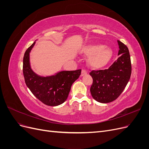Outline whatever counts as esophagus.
<instances>
[{
	"label": "esophagus",
	"instance_id": "obj_1",
	"mask_svg": "<svg viewBox=\"0 0 149 149\" xmlns=\"http://www.w3.org/2000/svg\"><path fill=\"white\" fill-rule=\"evenodd\" d=\"M87 74V72L85 70H82V71H81V77H83V76H84V75H86Z\"/></svg>",
	"mask_w": 149,
	"mask_h": 149
}]
</instances>
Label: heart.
I'll list each match as a JSON object with an SVG mask.
<instances>
[{"mask_svg":"<svg viewBox=\"0 0 149 149\" xmlns=\"http://www.w3.org/2000/svg\"><path fill=\"white\" fill-rule=\"evenodd\" d=\"M81 53L89 56L87 63L92 69L100 70L106 66L111 61L113 52L111 47L101 43L90 44L83 48Z\"/></svg>","mask_w":149,"mask_h":149,"instance_id":"b5f03b06","label":"heart"}]
</instances>
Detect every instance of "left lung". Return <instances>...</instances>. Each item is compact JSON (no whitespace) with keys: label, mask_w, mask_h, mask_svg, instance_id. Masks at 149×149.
Instances as JSON below:
<instances>
[{"label":"left lung","mask_w":149,"mask_h":149,"mask_svg":"<svg viewBox=\"0 0 149 149\" xmlns=\"http://www.w3.org/2000/svg\"><path fill=\"white\" fill-rule=\"evenodd\" d=\"M119 58L109 69L92 71L89 74L93 82L90 88L94 100L109 103L116 100L123 93L131 75V62L128 48L118 40Z\"/></svg>","instance_id":"8db88e82"}]
</instances>
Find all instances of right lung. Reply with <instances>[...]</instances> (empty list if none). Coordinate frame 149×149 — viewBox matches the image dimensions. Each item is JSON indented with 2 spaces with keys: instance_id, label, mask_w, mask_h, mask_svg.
Listing matches in <instances>:
<instances>
[{
  "instance_id": "add662e5",
  "label": "right lung",
  "mask_w": 149,
  "mask_h": 149,
  "mask_svg": "<svg viewBox=\"0 0 149 149\" xmlns=\"http://www.w3.org/2000/svg\"><path fill=\"white\" fill-rule=\"evenodd\" d=\"M36 41L26 50L23 60V73L25 81L30 91L45 104L56 106L68 98L73 83L81 75V70L61 71L54 74L43 76L31 69L30 53Z\"/></svg>"
}]
</instances>
